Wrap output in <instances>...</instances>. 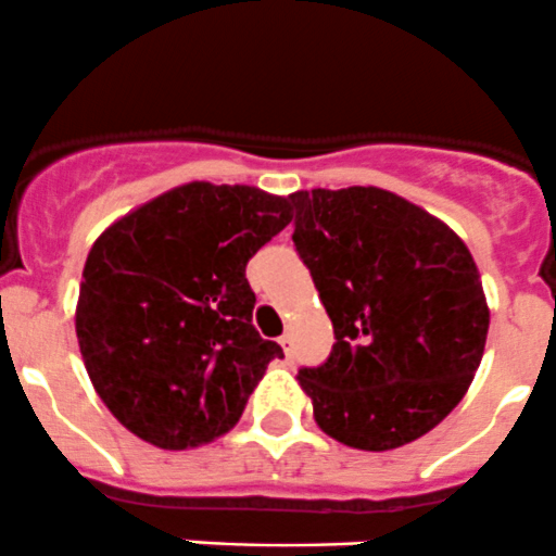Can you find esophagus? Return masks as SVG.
<instances>
[{
  "mask_svg": "<svg viewBox=\"0 0 556 556\" xmlns=\"http://www.w3.org/2000/svg\"><path fill=\"white\" fill-rule=\"evenodd\" d=\"M278 343H280V349H283L286 359H291V334H280Z\"/></svg>",
  "mask_w": 556,
  "mask_h": 556,
  "instance_id": "1",
  "label": "esophagus"
}]
</instances>
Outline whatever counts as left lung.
<instances>
[{"mask_svg": "<svg viewBox=\"0 0 556 556\" xmlns=\"http://www.w3.org/2000/svg\"><path fill=\"white\" fill-rule=\"evenodd\" d=\"M296 254L332 318L324 365L296 381L334 441L389 452L441 425L483 356L489 307L467 245L376 186L289 194Z\"/></svg>", "mask_w": 556, "mask_h": 556, "instance_id": "obj_1", "label": "left lung"}]
</instances>
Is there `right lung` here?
Wrapping results in <instances>:
<instances>
[{
	"instance_id": "1",
	"label": "right lung",
	"mask_w": 556,
	"mask_h": 556,
	"mask_svg": "<svg viewBox=\"0 0 556 556\" xmlns=\"http://www.w3.org/2000/svg\"><path fill=\"white\" fill-rule=\"evenodd\" d=\"M291 222L289 197L205 180L110 224L80 280L75 332L110 414L184 452L232 430L283 349L251 324V256Z\"/></svg>"
}]
</instances>
